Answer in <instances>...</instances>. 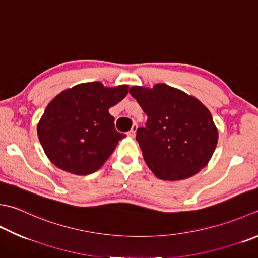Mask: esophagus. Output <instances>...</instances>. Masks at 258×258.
<instances>
[{"label":"esophagus","mask_w":258,"mask_h":258,"mask_svg":"<svg viewBox=\"0 0 258 258\" xmlns=\"http://www.w3.org/2000/svg\"><path fill=\"white\" fill-rule=\"evenodd\" d=\"M136 130H138V124H133L132 128H131L127 132V135L130 136V138H134L135 133H136Z\"/></svg>","instance_id":"esophagus-1"}]
</instances>
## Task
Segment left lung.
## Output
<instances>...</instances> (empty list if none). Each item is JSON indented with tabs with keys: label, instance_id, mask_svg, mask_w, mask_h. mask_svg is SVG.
<instances>
[{
	"label": "left lung",
	"instance_id": "8db88e82",
	"mask_svg": "<svg viewBox=\"0 0 258 258\" xmlns=\"http://www.w3.org/2000/svg\"><path fill=\"white\" fill-rule=\"evenodd\" d=\"M130 94L148 115L145 127L136 131V141L156 178L183 180L208 164L218 131L203 103L165 84L153 88L134 86Z\"/></svg>",
	"mask_w": 258,
	"mask_h": 258
}]
</instances>
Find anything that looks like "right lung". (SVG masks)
I'll use <instances>...</instances> for the list:
<instances>
[{"instance_id": "obj_1", "label": "right lung", "mask_w": 258, "mask_h": 258, "mask_svg": "<svg viewBox=\"0 0 258 258\" xmlns=\"http://www.w3.org/2000/svg\"><path fill=\"white\" fill-rule=\"evenodd\" d=\"M127 93V85L104 87L94 82L55 96L37 127L48 159L59 169L78 175L98 170L126 136L115 130L108 109Z\"/></svg>"}]
</instances>
